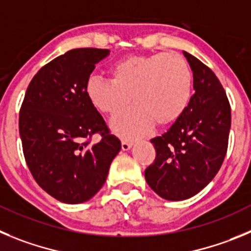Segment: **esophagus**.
Returning <instances> with one entry per match:
<instances>
[{
    "label": "esophagus",
    "instance_id": "34e87169",
    "mask_svg": "<svg viewBox=\"0 0 251 251\" xmlns=\"http://www.w3.org/2000/svg\"><path fill=\"white\" fill-rule=\"evenodd\" d=\"M132 145H134V142L132 141H128V140H123V142H121V149H123L124 151H127L132 148Z\"/></svg>",
    "mask_w": 251,
    "mask_h": 251
}]
</instances>
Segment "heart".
Instances as JSON below:
<instances>
[{
	"instance_id": "1",
	"label": "heart",
	"mask_w": 251,
	"mask_h": 251,
	"mask_svg": "<svg viewBox=\"0 0 251 251\" xmlns=\"http://www.w3.org/2000/svg\"><path fill=\"white\" fill-rule=\"evenodd\" d=\"M193 74L179 53L157 52L132 55L115 62L110 78L91 77L87 98L107 115L120 114L132 102L136 105L112 120L111 127L123 137L148 134L156 123L168 126L177 121L190 102Z\"/></svg>"
}]
</instances>
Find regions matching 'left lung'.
Segmentation results:
<instances>
[{"label": "left lung", "instance_id": "8db88e82", "mask_svg": "<svg viewBox=\"0 0 251 251\" xmlns=\"http://www.w3.org/2000/svg\"><path fill=\"white\" fill-rule=\"evenodd\" d=\"M194 76L190 102L179 120L151 142L156 157L145 170L159 196L180 201L201 191L220 170L229 141L231 110L225 90L206 65L184 51Z\"/></svg>", "mask_w": 251, "mask_h": 251}]
</instances>
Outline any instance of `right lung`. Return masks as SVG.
<instances>
[{
  "mask_svg": "<svg viewBox=\"0 0 251 251\" xmlns=\"http://www.w3.org/2000/svg\"><path fill=\"white\" fill-rule=\"evenodd\" d=\"M109 53L75 49L56 57L33 76L20 110L27 166L36 182L65 204H81L98 193L121 149L86 92L95 65ZM95 133L101 139L91 144Z\"/></svg>",
  "mask_w": 251,
  "mask_h": 251,
  "instance_id": "add662e5",
  "label": "right lung"
}]
</instances>
